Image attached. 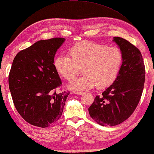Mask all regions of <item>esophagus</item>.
Segmentation results:
<instances>
[{
    "label": "esophagus",
    "instance_id": "obj_1",
    "mask_svg": "<svg viewBox=\"0 0 154 154\" xmlns=\"http://www.w3.org/2000/svg\"><path fill=\"white\" fill-rule=\"evenodd\" d=\"M74 94L77 95H82L83 94V92H74Z\"/></svg>",
    "mask_w": 154,
    "mask_h": 154
}]
</instances>
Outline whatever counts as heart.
I'll list each match as a JSON object with an SVG mask.
<instances>
[{"label": "heart", "mask_w": 154, "mask_h": 154, "mask_svg": "<svg viewBox=\"0 0 154 154\" xmlns=\"http://www.w3.org/2000/svg\"><path fill=\"white\" fill-rule=\"evenodd\" d=\"M69 55H59L54 59L56 71L67 81H72L82 67L83 75L74 81L70 88L86 90L103 89L113 83L120 72L124 61L122 50L90 41L75 43L69 48Z\"/></svg>", "instance_id": "1"}]
</instances>
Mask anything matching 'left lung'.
Listing matches in <instances>:
<instances>
[{"label":"left lung","mask_w":154,"mask_h":154,"mask_svg":"<svg viewBox=\"0 0 154 154\" xmlns=\"http://www.w3.org/2000/svg\"><path fill=\"white\" fill-rule=\"evenodd\" d=\"M123 53L124 61L116 81L96 96L88 109L91 118L101 126H113L131 116L139 104L144 88L145 69L139 49L123 38L113 40Z\"/></svg>","instance_id":"8db88e82"}]
</instances>
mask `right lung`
<instances>
[{"label": "right lung", "mask_w": 154, "mask_h": 154, "mask_svg": "<svg viewBox=\"0 0 154 154\" xmlns=\"http://www.w3.org/2000/svg\"><path fill=\"white\" fill-rule=\"evenodd\" d=\"M64 38L38 41L18 52L9 75L15 109L33 126L47 128L60 118L69 91L57 93L62 85L54 66V56Z\"/></svg>", "instance_id": "add662e5"}]
</instances>
